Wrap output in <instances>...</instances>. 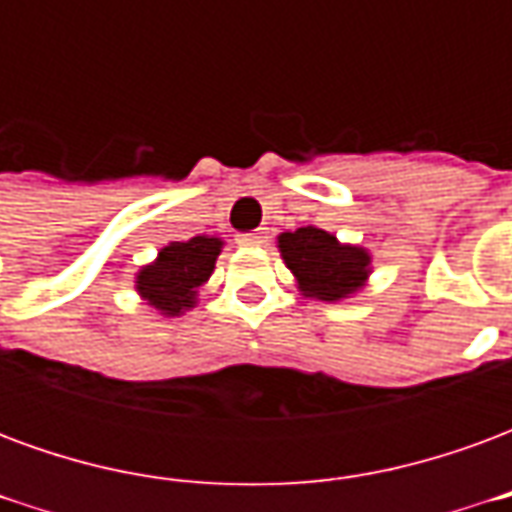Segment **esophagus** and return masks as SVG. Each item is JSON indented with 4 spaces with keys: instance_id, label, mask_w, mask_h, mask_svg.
Here are the masks:
<instances>
[{
    "instance_id": "34e87169",
    "label": "esophagus",
    "mask_w": 512,
    "mask_h": 512,
    "mask_svg": "<svg viewBox=\"0 0 512 512\" xmlns=\"http://www.w3.org/2000/svg\"><path fill=\"white\" fill-rule=\"evenodd\" d=\"M266 241V235L263 233H246V235H238V244L241 246H260Z\"/></svg>"
}]
</instances>
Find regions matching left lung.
Returning <instances> with one entry per match:
<instances>
[{"label": "left lung", "mask_w": 512, "mask_h": 512, "mask_svg": "<svg viewBox=\"0 0 512 512\" xmlns=\"http://www.w3.org/2000/svg\"><path fill=\"white\" fill-rule=\"evenodd\" d=\"M279 249L288 268L299 277L304 296L321 301L345 299L362 288L370 257L359 246H343L321 227H299L296 233L279 235Z\"/></svg>", "instance_id": "8db88e82"}]
</instances>
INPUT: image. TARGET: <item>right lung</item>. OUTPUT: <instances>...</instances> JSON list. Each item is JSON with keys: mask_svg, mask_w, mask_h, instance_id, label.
<instances>
[{"mask_svg": "<svg viewBox=\"0 0 512 512\" xmlns=\"http://www.w3.org/2000/svg\"><path fill=\"white\" fill-rule=\"evenodd\" d=\"M219 252H222V241L208 235L175 241L158 252L153 266L139 271L136 288L147 304H153L164 315H180L194 304L197 288L211 277Z\"/></svg>", "mask_w": 512, "mask_h": 512, "instance_id": "right-lung-1", "label": "right lung"}]
</instances>
